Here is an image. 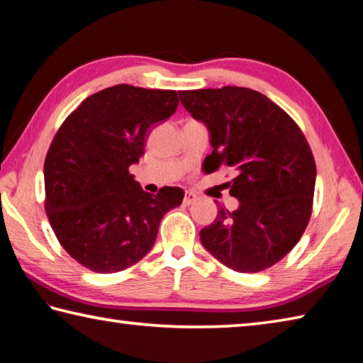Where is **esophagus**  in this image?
<instances>
[{
  "mask_svg": "<svg viewBox=\"0 0 363 363\" xmlns=\"http://www.w3.org/2000/svg\"><path fill=\"white\" fill-rule=\"evenodd\" d=\"M194 201H196V194L194 193H185V198H183V204L189 206V204H193Z\"/></svg>",
  "mask_w": 363,
  "mask_h": 363,
  "instance_id": "34e87169",
  "label": "esophagus"
}]
</instances>
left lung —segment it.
I'll return each mask as SVG.
<instances>
[{
  "label": "left lung",
  "instance_id": "1",
  "mask_svg": "<svg viewBox=\"0 0 363 363\" xmlns=\"http://www.w3.org/2000/svg\"><path fill=\"white\" fill-rule=\"evenodd\" d=\"M180 101L211 132L215 172H236L230 194L201 242L228 268L259 272L281 262L301 239L313 213L315 161L306 137L281 106L247 87L180 91Z\"/></svg>",
  "mask_w": 363,
  "mask_h": 363
}]
</instances>
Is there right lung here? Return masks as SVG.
Masks as SVG:
<instances>
[{
	"instance_id": "1",
	"label": "right lung",
	"mask_w": 363,
	"mask_h": 363,
	"mask_svg": "<svg viewBox=\"0 0 363 363\" xmlns=\"http://www.w3.org/2000/svg\"><path fill=\"white\" fill-rule=\"evenodd\" d=\"M178 106L175 91L118 84L89 95L59 127L44 161V208L60 245L100 274L140 262L182 188L145 193L129 174L146 133Z\"/></svg>"
}]
</instances>
